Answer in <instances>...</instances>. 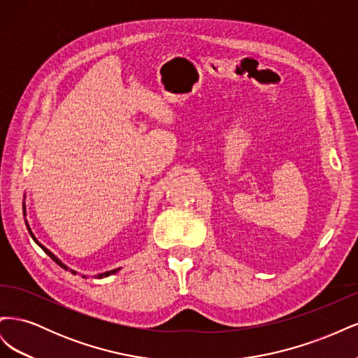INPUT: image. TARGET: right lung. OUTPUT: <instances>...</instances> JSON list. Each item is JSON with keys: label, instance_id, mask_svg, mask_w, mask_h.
<instances>
[{"label": "right lung", "instance_id": "1", "mask_svg": "<svg viewBox=\"0 0 358 358\" xmlns=\"http://www.w3.org/2000/svg\"><path fill=\"white\" fill-rule=\"evenodd\" d=\"M25 224H27V229H28V231H29V234H31V237H32V241H34V242H36V243H37V245H38V246H40V248L43 249V251H45V252H46V254H48V255H49V257H50V258L53 259V262H55V263H57L58 266H61V267H62L64 270H70V272H71L73 275H76V273H78V272H76V270H71V268H69V267H67L66 264H64V263L61 262V259H59V258H58V257H57L55 254H52V252L49 251V249H48L46 246H43V245H41V243H40V242L37 241V237L34 236V233H32V231H31V229H29V224H28V221H25ZM117 270H121V268H115V270H109V272H104V273H100V275H96L95 278H99V279H101V278H106V276H110V275L116 273V272H117ZM83 278H86V276H83Z\"/></svg>", "mask_w": 358, "mask_h": 358}]
</instances>
